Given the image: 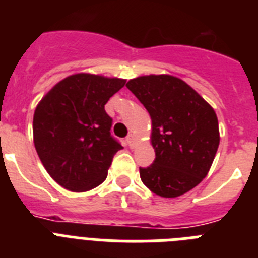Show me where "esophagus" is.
I'll return each mask as SVG.
<instances>
[{
  "label": "esophagus",
  "mask_w": 258,
  "mask_h": 258,
  "mask_svg": "<svg viewBox=\"0 0 258 258\" xmlns=\"http://www.w3.org/2000/svg\"><path fill=\"white\" fill-rule=\"evenodd\" d=\"M125 142H127L128 147L134 148V146H135V136H134V134H130V135L127 136V139H125Z\"/></svg>",
  "instance_id": "esophagus-1"
}]
</instances>
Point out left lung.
Instances as JSON below:
<instances>
[{
  "label": "left lung",
  "mask_w": 258,
  "mask_h": 258,
  "mask_svg": "<svg viewBox=\"0 0 258 258\" xmlns=\"http://www.w3.org/2000/svg\"><path fill=\"white\" fill-rule=\"evenodd\" d=\"M125 86L152 120L151 143L156 159L148 168H140L143 183L164 198H176L194 189L207 176L219 147L214 109L174 76H140Z\"/></svg>",
  "instance_id": "1"
}]
</instances>
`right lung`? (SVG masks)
Masks as SVG:
<instances>
[{
    "label": "right lung",
    "instance_id": "right-lung-1",
    "mask_svg": "<svg viewBox=\"0 0 258 258\" xmlns=\"http://www.w3.org/2000/svg\"><path fill=\"white\" fill-rule=\"evenodd\" d=\"M125 80L90 73L68 76L42 98L32 120L34 144L49 176L64 189L88 191L103 182L123 147L110 134L105 105Z\"/></svg>",
    "mask_w": 258,
    "mask_h": 258
}]
</instances>
